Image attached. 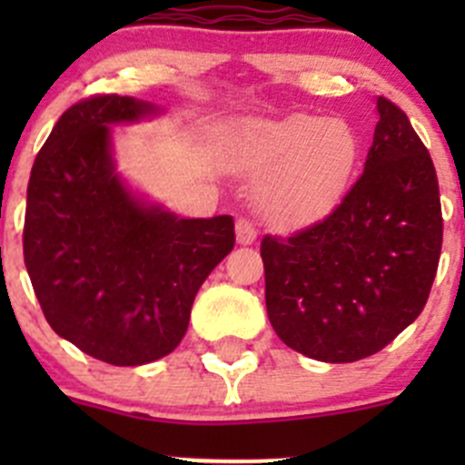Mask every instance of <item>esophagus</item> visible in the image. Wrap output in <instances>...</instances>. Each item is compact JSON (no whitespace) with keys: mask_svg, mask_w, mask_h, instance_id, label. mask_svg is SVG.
<instances>
[{"mask_svg":"<svg viewBox=\"0 0 465 465\" xmlns=\"http://www.w3.org/2000/svg\"><path fill=\"white\" fill-rule=\"evenodd\" d=\"M236 241L241 245H252L256 241V227L252 224V220L238 218L236 220Z\"/></svg>","mask_w":465,"mask_h":465,"instance_id":"obj_1","label":"esophagus"}]
</instances>
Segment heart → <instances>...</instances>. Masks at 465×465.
I'll return each mask as SVG.
<instances>
[{
    "label": "heart",
    "instance_id": "heart-1",
    "mask_svg": "<svg viewBox=\"0 0 465 465\" xmlns=\"http://www.w3.org/2000/svg\"><path fill=\"white\" fill-rule=\"evenodd\" d=\"M223 150L238 171L270 168L256 186L261 213L276 227H299L341 198L360 143L346 121L294 112L281 119H241L227 125Z\"/></svg>",
    "mask_w": 465,
    "mask_h": 465
}]
</instances>
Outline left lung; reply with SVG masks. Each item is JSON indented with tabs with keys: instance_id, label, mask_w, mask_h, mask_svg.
Segmentation results:
<instances>
[{
	"instance_id": "obj_1",
	"label": "left lung",
	"mask_w": 465,
	"mask_h": 465,
	"mask_svg": "<svg viewBox=\"0 0 465 465\" xmlns=\"http://www.w3.org/2000/svg\"><path fill=\"white\" fill-rule=\"evenodd\" d=\"M364 173L288 238L261 241L265 306L283 344L320 362L382 351L423 312L443 242L432 157L405 112L378 96Z\"/></svg>"
}]
</instances>
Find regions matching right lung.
Masks as SVG:
<instances>
[{
    "mask_svg": "<svg viewBox=\"0 0 465 465\" xmlns=\"http://www.w3.org/2000/svg\"><path fill=\"white\" fill-rule=\"evenodd\" d=\"M153 112L119 94L74 103L37 153L26 189L22 242L42 312L60 337L114 367L175 351L200 285L236 242L232 215L177 218L119 180L110 125Z\"/></svg>",
    "mask_w": 465,
    "mask_h": 465,
    "instance_id": "obj_1",
    "label": "right lung"
}]
</instances>
